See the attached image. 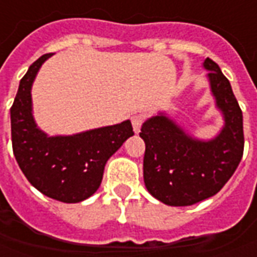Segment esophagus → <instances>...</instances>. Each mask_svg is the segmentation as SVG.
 I'll return each instance as SVG.
<instances>
[{"mask_svg":"<svg viewBox=\"0 0 257 257\" xmlns=\"http://www.w3.org/2000/svg\"><path fill=\"white\" fill-rule=\"evenodd\" d=\"M131 121H132V126H134L135 134H139L140 128H142V123L145 121V117L142 114H135L131 118Z\"/></svg>","mask_w":257,"mask_h":257,"instance_id":"1","label":"esophagus"}]
</instances>
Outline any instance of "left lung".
<instances>
[{"instance_id": "obj_1", "label": "left lung", "mask_w": 257, "mask_h": 257, "mask_svg": "<svg viewBox=\"0 0 257 257\" xmlns=\"http://www.w3.org/2000/svg\"><path fill=\"white\" fill-rule=\"evenodd\" d=\"M202 66L209 71L210 92L224 119L220 132L210 140L197 139L165 112L149 118L140 132L146 143V189L171 206H189L219 193L242 158V111L230 81L212 59Z\"/></svg>"}]
</instances>
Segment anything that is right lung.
Wrapping results in <instances>:
<instances>
[{"mask_svg": "<svg viewBox=\"0 0 257 257\" xmlns=\"http://www.w3.org/2000/svg\"><path fill=\"white\" fill-rule=\"evenodd\" d=\"M31 64L11 107L12 147L27 180L49 198L75 204L99 189L108 158L134 136L129 119L117 125L90 129L68 136H49L37 126L33 115L31 86L44 62Z\"/></svg>", "mask_w": 257, "mask_h": 257, "instance_id": "obj_1", "label": "right lung"}]
</instances>
